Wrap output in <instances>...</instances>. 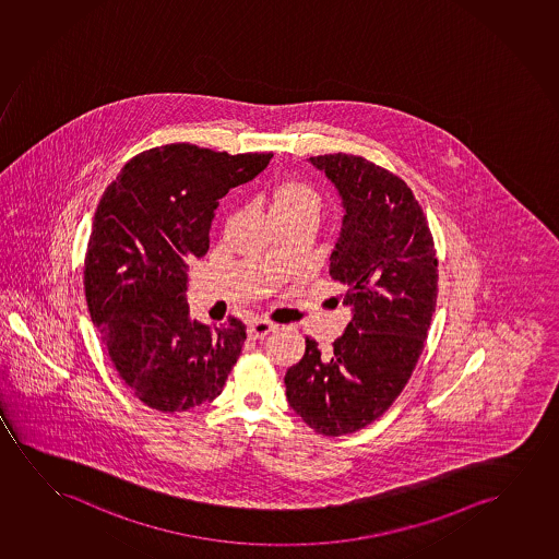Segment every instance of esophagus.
I'll return each instance as SVG.
<instances>
[{
  "label": "esophagus",
  "instance_id": "34e87169",
  "mask_svg": "<svg viewBox=\"0 0 559 559\" xmlns=\"http://www.w3.org/2000/svg\"><path fill=\"white\" fill-rule=\"evenodd\" d=\"M275 330L276 324H273V322L253 321L248 324V336L253 337V340H260V337L269 336Z\"/></svg>",
  "mask_w": 559,
  "mask_h": 559
}]
</instances>
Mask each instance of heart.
Wrapping results in <instances>:
<instances>
[{
    "label": "heart",
    "mask_w": 559,
    "mask_h": 559,
    "mask_svg": "<svg viewBox=\"0 0 559 559\" xmlns=\"http://www.w3.org/2000/svg\"><path fill=\"white\" fill-rule=\"evenodd\" d=\"M269 212L273 222H290L311 217L317 219L322 207V199L313 185L301 179H283L267 192Z\"/></svg>",
    "instance_id": "b5f03b06"
}]
</instances>
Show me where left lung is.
<instances>
[{
	"instance_id": "obj_1",
	"label": "left lung",
	"mask_w": 559,
	"mask_h": 559,
	"mask_svg": "<svg viewBox=\"0 0 559 559\" xmlns=\"http://www.w3.org/2000/svg\"><path fill=\"white\" fill-rule=\"evenodd\" d=\"M309 160L344 204L329 271L347 288L353 317L330 352L307 337L284 383L309 428L340 437L367 428L401 395L428 337L439 275L426 215L401 177L355 154Z\"/></svg>"
}]
</instances>
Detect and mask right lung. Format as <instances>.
<instances>
[{"label": "right lung", "instance_id": "add662e5", "mask_svg": "<svg viewBox=\"0 0 559 559\" xmlns=\"http://www.w3.org/2000/svg\"><path fill=\"white\" fill-rule=\"evenodd\" d=\"M271 158L154 146L131 158L100 199L85 253V301L116 372L151 408L183 413L214 401L237 365L245 322L189 319L187 261L207 252L217 200Z\"/></svg>", "mask_w": 559, "mask_h": 559}]
</instances>
